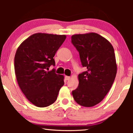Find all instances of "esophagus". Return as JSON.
Returning a JSON list of instances; mask_svg holds the SVG:
<instances>
[{"label":"esophagus","instance_id":"esophagus-1","mask_svg":"<svg viewBox=\"0 0 133 133\" xmlns=\"http://www.w3.org/2000/svg\"><path fill=\"white\" fill-rule=\"evenodd\" d=\"M65 79H66V80H69L70 79V76H65Z\"/></svg>","mask_w":133,"mask_h":133}]
</instances>
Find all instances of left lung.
Listing matches in <instances>:
<instances>
[{"mask_svg": "<svg viewBox=\"0 0 133 133\" xmlns=\"http://www.w3.org/2000/svg\"><path fill=\"white\" fill-rule=\"evenodd\" d=\"M71 43L79 52L82 66L87 68L78 75V86L72 95L78 104L93 107L104 99L115 79L114 48L106 39L96 33L74 35Z\"/></svg>", "mask_w": 133, "mask_h": 133, "instance_id": "8db88e82", "label": "left lung"}]
</instances>
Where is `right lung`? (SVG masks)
I'll use <instances>...</instances> for the list:
<instances>
[{
  "mask_svg": "<svg viewBox=\"0 0 133 133\" xmlns=\"http://www.w3.org/2000/svg\"><path fill=\"white\" fill-rule=\"evenodd\" d=\"M66 35L37 33L22 43L15 56V71L24 95L33 104L45 107L52 104L64 85V76L49 70L56 51Z\"/></svg>",
  "mask_w": 133,
  "mask_h": 133,
  "instance_id": "add662e5",
  "label": "right lung"
}]
</instances>
